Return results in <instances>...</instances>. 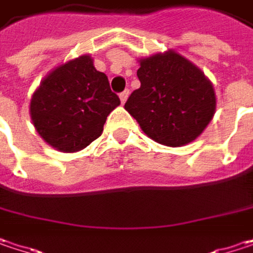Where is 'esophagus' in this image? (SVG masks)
I'll return each instance as SVG.
<instances>
[{"label":"esophagus","instance_id":"34e87169","mask_svg":"<svg viewBox=\"0 0 253 253\" xmlns=\"http://www.w3.org/2000/svg\"><path fill=\"white\" fill-rule=\"evenodd\" d=\"M128 95H129V90H128V89H125L124 92H121V93H119L121 103H125V102H126V99H128Z\"/></svg>","mask_w":253,"mask_h":253}]
</instances>
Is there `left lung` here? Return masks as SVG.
Here are the masks:
<instances>
[{
  "mask_svg": "<svg viewBox=\"0 0 253 253\" xmlns=\"http://www.w3.org/2000/svg\"><path fill=\"white\" fill-rule=\"evenodd\" d=\"M136 76L141 86L125 109L151 139L181 147L205 131L216 111V95L199 67L169 50L141 59Z\"/></svg>",
  "mask_w": 253,
  "mask_h": 253,
  "instance_id": "8db88e82",
  "label": "left lung"
}]
</instances>
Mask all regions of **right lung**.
Segmentation results:
<instances>
[{
	"label": "right lung",
	"instance_id": "add662e5",
	"mask_svg": "<svg viewBox=\"0 0 253 253\" xmlns=\"http://www.w3.org/2000/svg\"><path fill=\"white\" fill-rule=\"evenodd\" d=\"M121 103L105 73L89 54L56 67L30 102L31 121L48 145L63 153L86 148L99 138L106 117Z\"/></svg>",
	"mask_w": 253,
	"mask_h": 253
}]
</instances>
